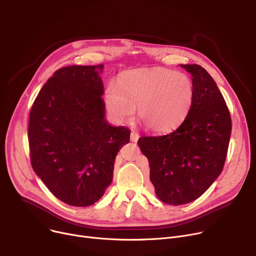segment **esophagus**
Instances as JSON below:
<instances>
[{
  "label": "esophagus",
  "instance_id": "1",
  "mask_svg": "<svg viewBox=\"0 0 256 256\" xmlns=\"http://www.w3.org/2000/svg\"><path fill=\"white\" fill-rule=\"evenodd\" d=\"M138 139H139V134L132 130V132H130V141L132 142H137Z\"/></svg>",
  "mask_w": 256,
  "mask_h": 256
}]
</instances>
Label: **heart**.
Here are the masks:
<instances>
[{
	"label": "heart",
	"instance_id": "obj_1",
	"mask_svg": "<svg viewBox=\"0 0 256 256\" xmlns=\"http://www.w3.org/2000/svg\"><path fill=\"white\" fill-rule=\"evenodd\" d=\"M192 78L184 72L146 68L122 72L117 84L104 90L106 109L116 121H124L137 108L141 124L152 132H164L178 124L194 98Z\"/></svg>",
	"mask_w": 256,
	"mask_h": 256
}]
</instances>
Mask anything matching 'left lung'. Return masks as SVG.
Here are the masks:
<instances>
[{
    "mask_svg": "<svg viewBox=\"0 0 256 256\" xmlns=\"http://www.w3.org/2000/svg\"><path fill=\"white\" fill-rule=\"evenodd\" d=\"M193 78L194 98L182 124L163 136H142L156 194L171 206L199 198L220 176L232 132L230 113L210 74L198 64L180 65Z\"/></svg>",
    "mask_w": 256,
    "mask_h": 256,
    "instance_id": "obj_1",
    "label": "left lung"
}]
</instances>
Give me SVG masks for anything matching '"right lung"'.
I'll use <instances>...</instances> for the list:
<instances>
[{"mask_svg":"<svg viewBox=\"0 0 256 256\" xmlns=\"http://www.w3.org/2000/svg\"><path fill=\"white\" fill-rule=\"evenodd\" d=\"M104 65L62 67L31 108L33 170L59 200L72 206L98 201L113 180L114 163L130 130L104 119Z\"/></svg>","mask_w":256,"mask_h":256,"instance_id":"1","label":"right lung"}]
</instances>
